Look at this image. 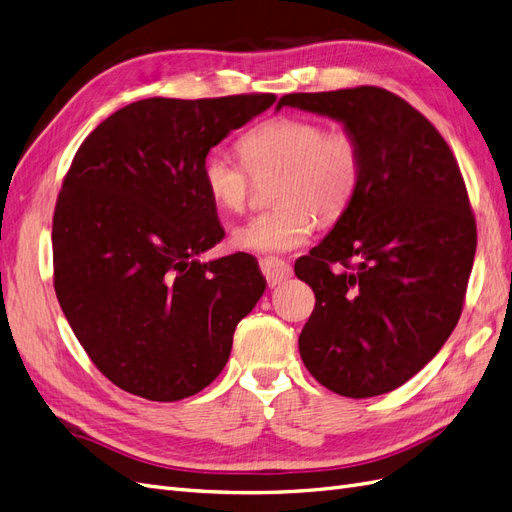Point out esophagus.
Listing matches in <instances>:
<instances>
[{
    "instance_id": "esophagus-1",
    "label": "esophagus",
    "mask_w": 512,
    "mask_h": 512,
    "mask_svg": "<svg viewBox=\"0 0 512 512\" xmlns=\"http://www.w3.org/2000/svg\"><path fill=\"white\" fill-rule=\"evenodd\" d=\"M260 271L265 273L269 286H280L282 282L288 280V277H292V267L288 265V262L277 260V258H262Z\"/></svg>"
}]
</instances>
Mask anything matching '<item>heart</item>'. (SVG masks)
Instances as JSON below:
<instances>
[{"label": "heart", "instance_id": "b5f03b06", "mask_svg": "<svg viewBox=\"0 0 512 512\" xmlns=\"http://www.w3.org/2000/svg\"><path fill=\"white\" fill-rule=\"evenodd\" d=\"M239 149L254 175L282 173L273 194L277 209L254 215L232 232V245L243 252L299 250L314 235L313 213L322 222H335L352 203L363 179L359 138L346 130L327 132L314 119H267L241 138ZM246 169L222 151L207 153L200 179L213 207L224 213L243 211L250 194Z\"/></svg>", "mask_w": 512, "mask_h": 512}]
</instances>
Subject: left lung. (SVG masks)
<instances>
[{
  "instance_id": "1",
  "label": "left lung",
  "mask_w": 512,
  "mask_h": 512,
  "mask_svg": "<svg viewBox=\"0 0 512 512\" xmlns=\"http://www.w3.org/2000/svg\"><path fill=\"white\" fill-rule=\"evenodd\" d=\"M363 147V179L309 256L294 262L316 307L301 359L329 391L365 399L418 374L453 333L476 254V224L453 151L406 100L380 87L288 94Z\"/></svg>"
}]
</instances>
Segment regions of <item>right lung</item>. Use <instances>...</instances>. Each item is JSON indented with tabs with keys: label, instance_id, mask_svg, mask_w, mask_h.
Wrapping results in <instances>:
<instances>
[{
	"label": "right lung",
	"instance_id": "obj_1",
	"mask_svg": "<svg viewBox=\"0 0 512 512\" xmlns=\"http://www.w3.org/2000/svg\"><path fill=\"white\" fill-rule=\"evenodd\" d=\"M273 102L138 100L76 151L53 215L55 292L89 359L119 389L179 401L224 369L267 280L250 254L198 260L224 237L200 166Z\"/></svg>",
	"mask_w": 512,
	"mask_h": 512
}]
</instances>
